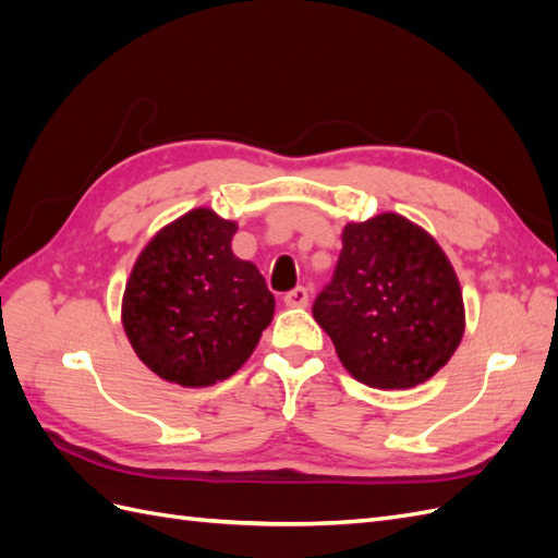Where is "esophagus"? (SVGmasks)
<instances>
[{
    "label": "esophagus",
    "mask_w": 558,
    "mask_h": 558,
    "mask_svg": "<svg viewBox=\"0 0 558 558\" xmlns=\"http://www.w3.org/2000/svg\"><path fill=\"white\" fill-rule=\"evenodd\" d=\"M283 302H286V307H307L310 305V293H307V289L298 286V289H293L291 293L283 295Z\"/></svg>",
    "instance_id": "esophagus-1"
}]
</instances>
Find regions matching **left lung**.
Masks as SVG:
<instances>
[{
    "instance_id": "1",
    "label": "left lung",
    "mask_w": 558,
    "mask_h": 558,
    "mask_svg": "<svg viewBox=\"0 0 558 558\" xmlns=\"http://www.w3.org/2000/svg\"><path fill=\"white\" fill-rule=\"evenodd\" d=\"M312 312L347 373L384 391L428 381L465 332L463 291L447 253L393 211L344 226L332 281Z\"/></svg>"
}]
</instances>
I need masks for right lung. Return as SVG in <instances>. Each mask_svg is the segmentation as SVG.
I'll return each instance as SVG.
<instances>
[{
    "mask_svg": "<svg viewBox=\"0 0 558 558\" xmlns=\"http://www.w3.org/2000/svg\"><path fill=\"white\" fill-rule=\"evenodd\" d=\"M238 223L207 207L160 228L134 260L121 318L160 379L202 388L232 377L275 316L258 267L232 253Z\"/></svg>",
    "mask_w": 558,
    "mask_h": 558,
    "instance_id": "obj_1",
    "label": "right lung"
}]
</instances>
